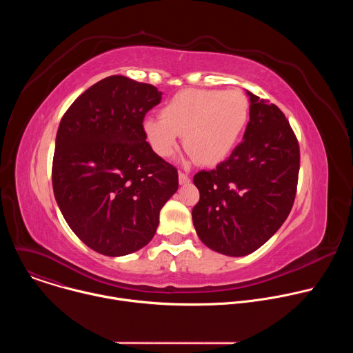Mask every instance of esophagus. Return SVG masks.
Masks as SVG:
<instances>
[{
    "instance_id": "obj_1",
    "label": "esophagus",
    "mask_w": 353,
    "mask_h": 353,
    "mask_svg": "<svg viewBox=\"0 0 353 353\" xmlns=\"http://www.w3.org/2000/svg\"><path fill=\"white\" fill-rule=\"evenodd\" d=\"M188 181H190V176L187 173H184V172H179V183L180 184H185Z\"/></svg>"
}]
</instances>
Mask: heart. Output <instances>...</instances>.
<instances>
[{"mask_svg": "<svg viewBox=\"0 0 353 353\" xmlns=\"http://www.w3.org/2000/svg\"><path fill=\"white\" fill-rule=\"evenodd\" d=\"M250 116L247 96L237 89H184L161 110V119L142 123L146 141L161 158H170L179 135L201 165L223 161L239 142Z\"/></svg>", "mask_w": 353, "mask_h": 353, "instance_id": "heart-1", "label": "heart"}]
</instances>
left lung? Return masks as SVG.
Listing matches in <instances>:
<instances>
[{
	"instance_id": "1",
	"label": "left lung",
	"mask_w": 353,
	"mask_h": 353,
	"mask_svg": "<svg viewBox=\"0 0 353 353\" xmlns=\"http://www.w3.org/2000/svg\"><path fill=\"white\" fill-rule=\"evenodd\" d=\"M244 139L214 170L194 176L198 237L218 253L241 257L260 248L286 221L296 196L300 150L281 109L247 92Z\"/></svg>"
}]
</instances>
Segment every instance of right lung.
Returning <instances> with one entry per match:
<instances>
[{
    "mask_svg": "<svg viewBox=\"0 0 353 353\" xmlns=\"http://www.w3.org/2000/svg\"><path fill=\"white\" fill-rule=\"evenodd\" d=\"M161 99L154 85L112 75L77 97L60 121L54 196L72 232L103 256H125L152 240L179 188L177 169L154 152L142 130Z\"/></svg>",
    "mask_w": 353,
    "mask_h": 353,
    "instance_id": "obj_1",
    "label": "right lung"
}]
</instances>
